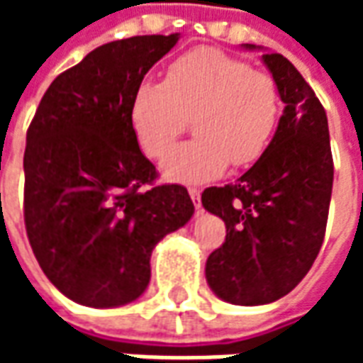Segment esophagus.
I'll use <instances>...</instances> for the list:
<instances>
[{
  "instance_id": "34e87169",
  "label": "esophagus",
  "mask_w": 363,
  "mask_h": 363,
  "mask_svg": "<svg viewBox=\"0 0 363 363\" xmlns=\"http://www.w3.org/2000/svg\"><path fill=\"white\" fill-rule=\"evenodd\" d=\"M189 194L192 198V202L196 206V210L202 208V198H200V189H189Z\"/></svg>"
}]
</instances>
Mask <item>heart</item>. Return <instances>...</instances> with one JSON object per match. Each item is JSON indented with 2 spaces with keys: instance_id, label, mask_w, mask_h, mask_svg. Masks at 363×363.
<instances>
[{
  "instance_id": "1",
  "label": "heart",
  "mask_w": 363,
  "mask_h": 363,
  "mask_svg": "<svg viewBox=\"0 0 363 363\" xmlns=\"http://www.w3.org/2000/svg\"><path fill=\"white\" fill-rule=\"evenodd\" d=\"M280 116V91L272 75L212 48L186 52L167 67L165 82L145 79L134 91L130 122L150 157H165L193 118L197 138L169 154L167 179L206 182L229 163L259 161Z\"/></svg>"
}]
</instances>
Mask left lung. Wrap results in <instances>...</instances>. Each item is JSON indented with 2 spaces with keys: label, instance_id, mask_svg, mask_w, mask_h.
Masks as SVG:
<instances>
[{
  "label": "left lung",
  "instance_id": "8db88e82",
  "mask_svg": "<svg viewBox=\"0 0 363 363\" xmlns=\"http://www.w3.org/2000/svg\"><path fill=\"white\" fill-rule=\"evenodd\" d=\"M262 62L286 104L272 142L235 184L202 192V206L228 229L208 257L206 280L233 305L272 303L303 280L325 239L335 177L327 112L315 91L281 54H262Z\"/></svg>",
  "mask_w": 363,
  "mask_h": 363
}]
</instances>
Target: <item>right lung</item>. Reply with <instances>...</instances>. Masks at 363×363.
<instances>
[{
  "instance_id": "right-lung-1",
  "label": "right lung",
  "mask_w": 363,
  "mask_h": 363,
  "mask_svg": "<svg viewBox=\"0 0 363 363\" xmlns=\"http://www.w3.org/2000/svg\"><path fill=\"white\" fill-rule=\"evenodd\" d=\"M179 35L103 44L50 83L27 130L25 228L46 278L75 303L142 296L151 251L194 213L189 190L159 184L130 122L135 87Z\"/></svg>"
}]
</instances>
